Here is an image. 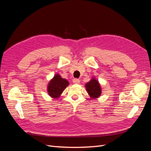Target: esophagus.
<instances>
[{
  "instance_id": "esophagus-1",
  "label": "esophagus",
  "mask_w": 151,
  "mask_h": 151,
  "mask_svg": "<svg viewBox=\"0 0 151 151\" xmlns=\"http://www.w3.org/2000/svg\"><path fill=\"white\" fill-rule=\"evenodd\" d=\"M73 83H74V84H79L80 80L78 79H73Z\"/></svg>"
}]
</instances>
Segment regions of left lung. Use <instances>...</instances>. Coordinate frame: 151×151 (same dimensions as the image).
Wrapping results in <instances>:
<instances>
[{
  "label": "left lung",
  "instance_id": "8db88e82",
  "mask_svg": "<svg viewBox=\"0 0 151 151\" xmlns=\"http://www.w3.org/2000/svg\"><path fill=\"white\" fill-rule=\"evenodd\" d=\"M86 90L92 98H97L101 94V89L97 80L93 78L86 84Z\"/></svg>",
  "mask_w": 151,
  "mask_h": 151
}]
</instances>
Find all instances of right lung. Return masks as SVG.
Returning a JSON list of instances; mask_svg holds the SVG:
<instances>
[{
  "label": "right lung",
  "instance_id": "right-lung-1",
  "mask_svg": "<svg viewBox=\"0 0 151 151\" xmlns=\"http://www.w3.org/2000/svg\"><path fill=\"white\" fill-rule=\"evenodd\" d=\"M68 85V82L61 77L58 74L54 76L50 82L48 86V92L50 96L53 98H57L60 96L66 87Z\"/></svg>",
  "mask_w": 151,
  "mask_h": 151
}]
</instances>
